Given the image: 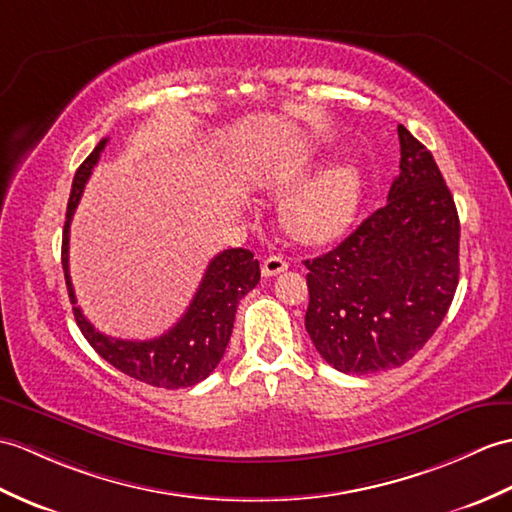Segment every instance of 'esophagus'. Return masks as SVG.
Listing matches in <instances>:
<instances>
[{"instance_id":"34e87169","label":"esophagus","mask_w":512,"mask_h":512,"mask_svg":"<svg viewBox=\"0 0 512 512\" xmlns=\"http://www.w3.org/2000/svg\"><path fill=\"white\" fill-rule=\"evenodd\" d=\"M283 270H288V261L279 255H270L268 259H264V264H261V275L264 277H275Z\"/></svg>"}]
</instances>
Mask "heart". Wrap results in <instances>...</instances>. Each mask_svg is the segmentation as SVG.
I'll return each mask as SVG.
<instances>
[{
	"mask_svg": "<svg viewBox=\"0 0 512 512\" xmlns=\"http://www.w3.org/2000/svg\"><path fill=\"white\" fill-rule=\"evenodd\" d=\"M316 170L312 157H301L283 168L272 189L288 194L299 189ZM362 170L355 161H338L294 194L285 207L288 229L307 244H327L347 231L358 216L362 200Z\"/></svg>",
	"mask_w": 512,
	"mask_h": 512,
	"instance_id": "obj_1",
	"label": "heart"
}]
</instances>
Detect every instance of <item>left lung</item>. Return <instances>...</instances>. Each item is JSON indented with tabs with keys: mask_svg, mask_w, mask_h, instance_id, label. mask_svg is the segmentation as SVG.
Listing matches in <instances>:
<instances>
[{
	"mask_svg": "<svg viewBox=\"0 0 512 512\" xmlns=\"http://www.w3.org/2000/svg\"><path fill=\"white\" fill-rule=\"evenodd\" d=\"M401 161L388 202L334 251L307 259L305 329L340 373L406 364L454 301L460 222L445 178L419 139L397 128Z\"/></svg>",
	"mask_w": 512,
	"mask_h": 512,
	"instance_id": "1",
	"label": "left lung"
}]
</instances>
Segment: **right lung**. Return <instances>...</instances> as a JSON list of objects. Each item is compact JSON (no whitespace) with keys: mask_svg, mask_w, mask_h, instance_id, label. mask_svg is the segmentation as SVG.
Wrapping results in <instances>:
<instances>
[{"mask_svg":"<svg viewBox=\"0 0 512 512\" xmlns=\"http://www.w3.org/2000/svg\"><path fill=\"white\" fill-rule=\"evenodd\" d=\"M106 141L102 139L82 161L67 202L63 229V270L74 303V318L91 347L117 371L157 388H187L209 377L222 360L233 331L237 303L259 283V261L246 248H229L209 261L198 290L181 320L163 336L152 340H120L100 334L76 307L74 285L69 277V224L80 202L82 189L100 159Z\"/></svg>","mask_w":512,"mask_h":512,"instance_id":"add662e5","label":"right lung"}]
</instances>
